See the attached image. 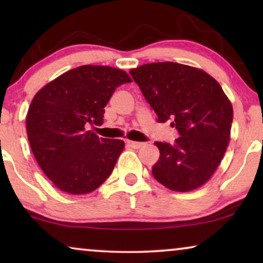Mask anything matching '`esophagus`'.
Wrapping results in <instances>:
<instances>
[{
	"instance_id": "esophagus-1",
	"label": "esophagus",
	"mask_w": 263,
	"mask_h": 263,
	"mask_svg": "<svg viewBox=\"0 0 263 263\" xmlns=\"http://www.w3.org/2000/svg\"><path fill=\"white\" fill-rule=\"evenodd\" d=\"M127 145L129 146V147H132V148H135V149H138V148H141V147L145 145V143L143 142H136V141H130V140H128L127 141Z\"/></svg>"
}]
</instances>
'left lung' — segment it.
<instances>
[{"instance_id": "left-lung-1", "label": "left lung", "mask_w": 263, "mask_h": 263, "mask_svg": "<svg viewBox=\"0 0 263 263\" xmlns=\"http://www.w3.org/2000/svg\"><path fill=\"white\" fill-rule=\"evenodd\" d=\"M130 75L158 116L172 121L179 138L174 145L154 142L160 151L154 178L174 192L200 188L217 170L228 148L232 104L219 82L199 68L175 62L147 63Z\"/></svg>"}]
</instances>
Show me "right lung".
Returning <instances> with one entry per match:
<instances>
[{
    "mask_svg": "<svg viewBox=\"0 0 263 263\" xmlns=\"http://www.w3.org/2000/svg\"><path fill=\"white\" fill-rule=\"evenodd\" d=\"M132 79L124 70L86 64L68 70L35 93L26 116L32 153L46 177L64 193L81 195L106 181L124 141L104 139L87 124H103L115 89Z\"/></svg>",
    "mask_w": 263,
    "mask_h": 263,
    "instance_id": "obj_1",
    "label": "right lung"
}]
</instances>
